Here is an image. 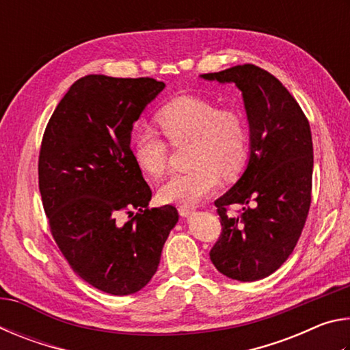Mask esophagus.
<instances>
[{
    "instance_id": "1",
    "label": "esophagus",
    "mask_w": 350,
    "mask_h": 350,
    "mask_svg": "<svg viewBox=\"0 0 350 350\" xmlns=\"http://www.w3.org/2000/svg\"><path fill=\"white\" fill-rule=\"evenodd\" d=\"M191 213H193L191 206H185V205H180V206H179V215H180V216L185 217V216H188V215H191Z\"/></svg>"
}]
</instances>
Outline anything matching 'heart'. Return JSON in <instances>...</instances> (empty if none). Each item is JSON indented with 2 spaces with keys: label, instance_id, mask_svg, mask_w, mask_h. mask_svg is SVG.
Masks as SVG:
<instances>
[{
  "label": "heart",
  "instance_id": "heart-1",
  "mask_svg": "<svg viewBox=\"0 0 350 350\" xmlns=\"http://www.w3.org/2000/svg\"><path fill=\"white\" fill-rule=\"evenodd\" d=\"M156 122L171 145L191 142L188 163L191 168L176 173L163 183L165 202L191 206L215 191L221 176L234 179L250 156L245 118L234 109H219L216 103L198 96H180L156 112ZM134 161L148 174L159 177L168 165L170 148L148 126H137L129 139Z\"/></svg>",
  "mask_w": 350,
  "mask_h": 350
}]
</instances>
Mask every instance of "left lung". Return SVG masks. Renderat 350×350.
I'll use <instances>...</instances> for the list:
<instances>
[{"instance_id":"left-lung-1","label":"left lung","mask_w":350,"mask_h":350,"mask_svg":"<svg viewBox=\"0 0 350 350\" xmlns=\"http://www.w3.org/2000/svg\"><path fill=\"white\" fill-rule=\"evenodd\" d=\"M202 77L239 88L250 125L244 174L215 202L222 232L210 259L232 280L258 281L286 262L303 233L312 200L310 125L286 86L254 64ZM234 203L243 205L238 217L228 215Z\"/></svg>"}]
</instances>
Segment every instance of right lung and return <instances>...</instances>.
Here are the masks:
<instances>
[{"label":"right lung","mask_w":350,"mask_h":350,"mask_svg":"<svg viewBox=\"0 0 350 350\" xmlns=\"http://www.w3.org/2000/svg\"><path fill=\"white\" fill-rule=\"evenodd\" d=\"M163 88L150 77H83L41 140L38 187L51 233L75 273L105 293L144 288L179 221L173 205L148 206L151 188L129 148L134 122Z\"/></svg>","instance_id":"add662e5"}]
</instances>
